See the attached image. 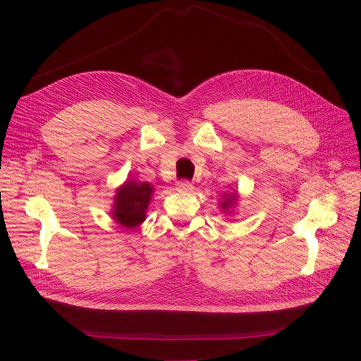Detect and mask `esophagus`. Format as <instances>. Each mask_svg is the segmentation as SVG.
Returning <instances> with one entry per match:
<instances>
[{"label": "esophagus", "instance_id": "1", "mask_svg": "<svg viewBox=\"0 0 361 361\" xmlns=\"http://www.w3.org/2000/svg\"><path fill=\"white\" fill-rule=\"evenodd\" d=\"M192 189H194V185L190 181L183 180V181L176 183V190H185V192H189V190H192Z\"/></svg>", "mask_w": 361, "mask_h": 361}]
</instances>
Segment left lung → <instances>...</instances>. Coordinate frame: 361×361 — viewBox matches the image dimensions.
<instances>
[{"instance_id":"8db88e82","label":"left lung","mask_w":361,"mask_h":361,"mask_svg":"<svg viewBox=\"0 0 361 361\" xmlns=\"http://www.w3.org/2000/svg\"><path fill=\"white\" fill-rule=\"evenodd\" d=\"M237 202H239V194H237V190L225 192L219 200V208L225 214H233L234 209L237 208Z\"/></svg>"}]
</instances>
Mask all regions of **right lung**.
I'll return each mask as SVG.
<instances>
[{"mask_svg":"<svg viewBox=\"0 0 361 361\" xmlns=\"http://www.w3.org/2000/svg\"><path fill=\"white\" fill-rule=\"evenodd\" d=\"M155 192L147 181L130 178L122 183L113 197L111 219L122 228L133 229L145 220L149 203Z\"/></svg>","mask_w":361,"mask_h":361,"instance_id":"right-lung-1","label":"right lung"}]
</instances>
